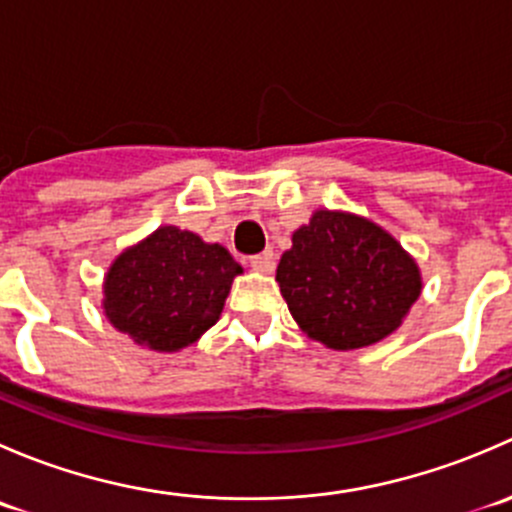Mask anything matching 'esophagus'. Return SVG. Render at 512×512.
<instances>
[{"mask_svg": "<svg viewBox=\"0 0 512 512\" xmlns=\"http://www.w3.org/2000/svg\"><path fill=\"white\" fill-rule=\"evenodd\" d=\"M250 267L255 272H262V275H272L275 272V257L270 252H262V255L250 257Z\"/></svg>", "mask_w": 512, "mask_h": 512, "instance_id": "34e87169", "label": "esophagus"}]
</instances>
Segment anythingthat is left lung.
Masks as SVG:
<instances>
[{"mask_svg":"<svg viewBox=\"0 0 512 512\" xmlns=\"http://www.w3.org/2000/svg\"><path fill=\"white\" fill-rule=\"evenodd\" d=\"M275 280L299 329L337 352L394 334L423 289L418 262L391 232L327 208L292 232Z\"/></svg>","mask_w":512,"mask_h":512,"instance_id":"obj_1","label":"left lung"}]
</instances>
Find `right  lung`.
Instances as JSON below:
<instances>
[{"label":"right lung","instance_id":"obj_1","mask_svg":"<svg viewBox=\"0 0 512 512\" xmlns=\"http://www.w3.org/2000/svg\"><path fill=\"white\" fill-rule=\"evenodd\" d=\"M237 275L242 267L223 245L160 225L111 262L101 307L138 347L180 352L218 322Z\"/></svg>","mask_w":512,"mask_h":512}]
</instances>
